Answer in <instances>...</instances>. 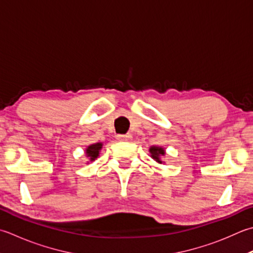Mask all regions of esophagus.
I'll return each instance as SVG.
<instances>
[{"label":"esophagus","instance_id":"34e87169","mask_svg":"<svg viewBox=\"0 0 253 253\" xmlns=\"http://www.w3.org/2000/svg\"><path fill=\"white\" fill-rule=\"evenodd\" d=\"M116 137H117V140H120V141H127V140L131 139L130 133H126V135H117Z\"/></svg>","mask_w":253,"mask_h":253}]
</instances>
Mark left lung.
I'll list each match as a JSON object with an SVG mask.
<instances>
[{"instance_id": "obj_1", "label": "left lung", "mask_w": 253, "mask_h": 253, "mask_svg": "<svg viewBox=\"0 0 253 253\" xmlns=\"http://www.w3.org/2000/svg\"><path fill=\"white\" fill-rule=\"evenodd\" d=\"M149 152H150V157L156 162L160 163V165H161V163H165V161L161 159V157H165L166 156L165 148L159 147V146H151L149 148Z\"/></svg>"}]
</instances>
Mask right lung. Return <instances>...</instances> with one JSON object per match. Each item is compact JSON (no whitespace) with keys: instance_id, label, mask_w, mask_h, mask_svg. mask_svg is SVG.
<instances>
[{"instance_id":"obj_1","label":"right lung","mask_w":253,"mask_h":253,"mask_svg":"<svg viewBox=\"0 0 253 253\" xmlns=\"http://www.w3.org/2000/svg\"><path fill=\"white\" fill-rule=\"evenodd\" d=\"M103 148V142H96V143H92V145L87 146L85 149V156L88 158V162H92L96 159V158L100 156V152Z\"/></svg>"}]
</instances>
